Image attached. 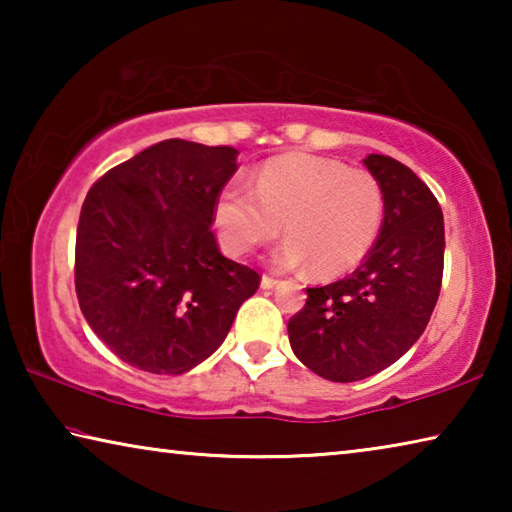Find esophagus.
Returning <instances> with one entry per match:
<instances>
[{
	"label": "esophagus",
	"mask_w": 512,
	"mask_h": 512,
	"mask_svg": "<svg viewBox=\"0 0 512 512\" xmlns=\"http://www.w3.org/2000/svg\"><path fill=\"white\" fill-rule=\"evenodd\" d=\"M277 287V280L275 277H271V275H262V289H275Z\"/></svg>",
	"instance_id": "esophagus-1"
}]
</instances>
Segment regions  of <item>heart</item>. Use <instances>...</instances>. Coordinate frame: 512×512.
<instances>
[{
  "label": "heart",
  "instance_id": "b5f03b06",
  "mask_svg": "<svg viewBox=\"0 0 512 512\" xmlns=\"http://www.w3.org/2000/svg\"><path fill=\"white\" fill-rule=\"evenodd\" d=\"M221 244L248 255L282 232L277 264L339 277L363 262L384 221V192L366 169L311 153H289L259 169L255 189L225 187L214 207Z\"/></svg>",
  "mask_w": 512,
  "mask_h": 512
}]
</instances>
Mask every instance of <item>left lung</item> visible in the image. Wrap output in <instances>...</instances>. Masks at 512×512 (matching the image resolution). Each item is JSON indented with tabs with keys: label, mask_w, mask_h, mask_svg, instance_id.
<instances>
[{
	"label": "left lung",
	"mask_w": 512,
	"mask_h": 512,
	"mask_svg": "<svg viewBox=\"0 0 512 512\" xmlns=\"http://www.w3.org/2000/svg\"><path fill=\"white\" fill-rule=\"evenodd\" d=\"M368 171L384 192L375 246L352 275L307 289L289 320V343L329 381L377 375L406 354L427 327L443 284L445 223L431 189L388 155L370 153Z\"/></svg>",
	"instance_id": "left-lung-1"
}]
</instances>
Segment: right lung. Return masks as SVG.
<instances>
[{
	"mask_svg": "<svg viewBox=\"0 0 512 512\" xmlns=\"http://www.w3.org/2000/svg\"><path fill=\"white\" fill-rule=\"evenodd\" d=\"M239 151L164 140L92 185L76 230V296L131 366L183 375L228 336L259 273L223 257L212 221Z\"/></svg>",
	"mask_w": 512,
	"mask_h": 512,
	"instance_id": "obj_1",
	"label": "right lung"
}]
</instances>
